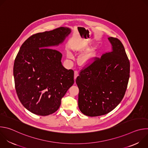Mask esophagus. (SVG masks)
<instances>
[{"instance_id": "esophagus-1", "label": "esophagus", "mask_w": 148, "mask_h": 148, "mask_svg": "<svg viewBox=\"0 0 148 148\" xmlns=\"http://www.w3.org/2000/svg\"><path fill=\"white\" fill-rule=\"evenodd\" d=\"M78 75V71L75 70L74 71V79H76V78L77 77V76Z\"/></svg>"}]
</instances>
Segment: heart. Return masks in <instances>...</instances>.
<instances>
[{"mask_svg":"<svg viewBox=\"0 0 148 148\" xmlns=\"http://www.w3.org/2000/svg\"><path fill=\"white\" fill-rule=\"evenodd\" d=\"M67 57L69 58H73V56L70 53H67ZM92 59V55L90 53L85 54H84L79 59V62L81 64H87L88 63H89Z\"/></svg>","mask_w":148,"mask_h":148,"instance_id":"obj_1","label":"heart"}]
</instances>
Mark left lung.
I'll list each match as a JSON object with an SVG mask.
<instances>
[{"label": "left lung", "mask_w": 148, "mask_h": 148, "mask_svg": "<svg viewBox=\"0 0 148 148\" xmlns=\"http://www.w3.org/2000/svg\"><path fill=\"white\" fill-rule=\"evenodd\" d=\"M111 50L82 70L75 82L78 107L88 116L107 114L123 99L130 78V63L121 41L108 37Z\"/></svg>", "instance_id": "obj_1"}]
</instances>
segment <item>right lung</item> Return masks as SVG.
<instances>
[{"label":"right lung","mask_w":148,"mask_h":148,"mask_svg":"<svg viewBox=\"0 0 148 148\" xmlns=\"http://www.w3.org/2000/svg\"><path fill=\"white\" fill-rule=\"evenodd\" d=\"M61 27L28 38L20 48L13 66L15 88L20 101L41 116L58 110L61 98L73 85L74 71L65 69L62 54L55 49L71 33Z\"/></svg>","instance_id":"right-lung-1"}]
</instances>
